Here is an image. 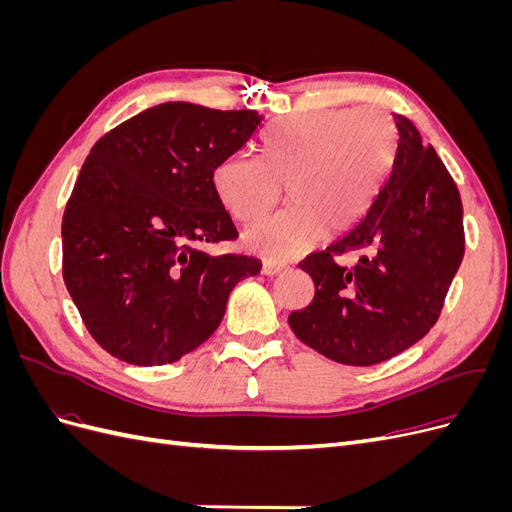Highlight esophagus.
Segmentation results:
<instances>
[{
  "mask_svg": "<svg viewBox=\"0 0 512 512\" xmlns=\"http://www.w3.org/2000/svg\"><path fill=\"white\" fill-rule=\"evenodd\" d=\"M282 271H286V267L284 265H275V262H265V265H262V273H265V275H277V273H282Z\"/></svg>",
  "mask_w": 512,
  "mask_h": 512,
  "instance_id": "1",
  "label": "esophagus"
}]
</instances>
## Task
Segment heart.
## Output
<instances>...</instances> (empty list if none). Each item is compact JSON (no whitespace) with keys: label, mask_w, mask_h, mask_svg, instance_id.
I'll return each mask as SVG.
<instances>
[{"label":"heart","mask_w":512,"mask_h":512,"mask_svg":"<svg viewBox=\"0 0 512 512\" xmlns=\"http://www.w3.org/2000/svg\"><path fill=\"white\" fill-rule=\"evenodd\" d=\"M395 153L397 128L384 108H322L273 121L260 134V158H222L211 185L230 218L243 224L262 218L286 185L288 209L243 235L252 252L284 262L309 250L324 230L337 235L359 222Z\"/></svg>","instance_id":"obj_1"}]
</instances>
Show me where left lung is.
<instances>
[{
  "label": "left lung",
  "instance_id": "obj_1",
  "mask_svg": "<svg viewBox=\"0 0 512 512\" xmlns=\"http://www.w3.org/2000/svg\"><path fill=\"white\" fill-rule=\"evenodd\" d=\"M397 153L363 218L301 269L314 301L288 324L327 359L367 367L414 346L436 324L463 258V207L436 149L423 145L414 123L395 115ZM364 252L352 269L335 255Z\"/></svg>",
  "mask_w": 512,
  "mask_h": 512
}]
</instances>
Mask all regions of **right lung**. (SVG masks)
I'll use <instances>...</instances> for the list:
<instances>
[{
	"label": "right lung",
	"instance_id": "add662e5",
	"mask_svg": "<svg viewBox=\"0 0 512 512\" xmlns=\"http://www.w3.org/2000/svg\"><path fill=\"white\" fill-rule=\"evenodd\" d=\"M256 111L164 102L91 147L61 220L64 282L89 335L138 367L175 363L213 335L252 256H211L237 228L211 173L258 130Z\"/></svg>",
	"mask_w": 512,
	"mask_h": 512
}]
</instances>
